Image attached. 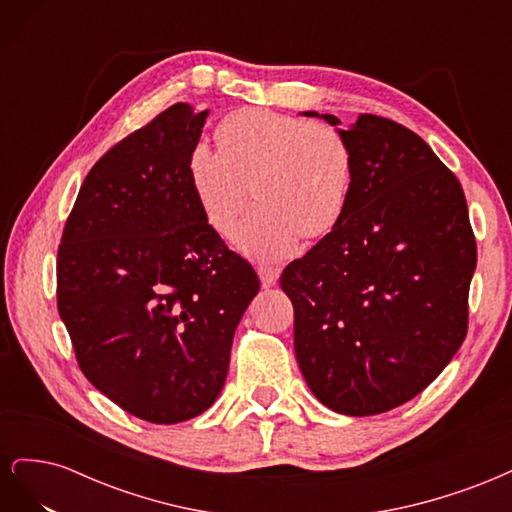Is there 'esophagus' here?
Instances as JSON below:
<instances>
[{
  "label": "esophagus",
  "instance_id": "obj_1",
  "mask_svg": "<svg viewBox=\"0 0 512 512\" xmlns=\"http://www.w3.org/2000/svg\"><path fill=\"white\" fill-rule=\"evenodd\" d=\"M280 269L277 267H258V275H260V282H262V286L265 288H269V286H275V282L280 280Z\"/></svg>",
  "mask_w": 512,
  "mask_h": 512
}]
</instances>
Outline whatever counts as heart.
I'll return each mask as SVG.
<instances>
[{"label":"heart","mask_w":512,"mask_h":512,"mask_svg":"<svg viewBox=\"0 0 512 512\" xmlns=\"http://www.w3.org/2000/svg\"><path fill=\"white\" fill-rule=\"evenodd\" d=\"M220 149L200 141L188 156V181L205 222L230 239L252 194L256 207L237 235L258 262L290 258L299 239H320L348 207L354 158L348 138L327 123L241 108L218 126Z\"/></svg>","instance_id":"obj_1"}]
</instances>
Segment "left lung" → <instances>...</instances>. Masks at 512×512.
<instances>
[{
	"label": "left lung",
	"mask_w": 512,
	"mask_h": 512,
	"mask_svg": "<svg viewBox=\"0 0 512 512\" xmlns=\"http://www.w3.org/2000/svg\"><path fill=\"white\" fill-rule=\"evenodd\" d=\"M337 130L354 158L344 218L280 282L309 389L371 416L427 389L463 344L476 241L457 177L421 136L376 115Z\"/></svg>",
	"instance_id": "1"
}]
</instances>
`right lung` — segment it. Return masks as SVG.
<instances>
[{
  "label": "right lung",
  "instance_id": "1",
  "mask_svg": "<svg viewBox=\"0 0 512 512\" xmlns=\"http://www.w3.org/2000/svg\"><path fill=\"white\" fill-rule=\"evenodd\" d=\"M207 117L179 102L108 149L57 252V307L83 374L158 425L213 406L232 337L260 290L190 188L188 156Z\"/></svg>",
  "mask_w": 512,
  "mask_h": 512
}]
</instances>
